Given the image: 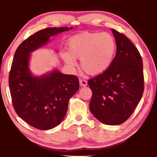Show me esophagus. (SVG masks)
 <instances>
[{"label": "esophagus", "mask_w": 157, "mask_h": 157, "mask_svg": "<svg viewBox=\"0 0 157 157\" xmlns=\"http://www.w3.org/2000/svg\"><path fill=\"white\" fill-rule=\"evenodd\" d=\"M79 84L82 86H86L87 85V81L83 79H79Z\"/></svg>", "instance_id": "34e87169"}]
</instances>
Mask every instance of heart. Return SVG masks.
Returning <instances> with one entry per match:
<instances>
[{"instance_id":"1","label":"heart","mask_w":157,"mask_h":157,"mask_svg":"<svg viewBox=\"0 0 157 157\" xmlns=\"http://www.w3.org/2000/svg\"><path fill=\"white\" fill-rule=\"evenodd\" d=\"M68 52L62 53L63 61L71 66L80 58L82 70L95 75L105 71L111 65L116 50L113 36L107 33H82L69 39Z\"/></svg>"}]
</instances>
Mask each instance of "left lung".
Masks as SVG:
<instances>
[{
  "mask_svg": "<svg viewBox=\"0 0 157 157\" xmlns=\"http://www.w3.org/2000/svg\"><path fill=\"white\" fill-rule=\"evenodd\" d=\"M111 30L116 53L107 70L88 80L92 91L89 109L101 123L117 125L131 116L141 99L144 75L139 50L124 34Z\"/></svg>",
  "mask_w": 157,
  "mask_h": 157,
  "instance_id": "obj_1",
  "label": "left lung"
}]
</instances>
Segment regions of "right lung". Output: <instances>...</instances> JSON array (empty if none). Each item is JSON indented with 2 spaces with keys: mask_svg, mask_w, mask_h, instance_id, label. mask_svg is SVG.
Here are the masks:
<instances>
[{
  "mask_svg": "<svg viewBox=\"0 0 157 157\" xmlns=\"http://www.w3.org/2000/svg\"><path fill=\"white\" fill-rule=\"evenodd\" d=\"M73 28H48L23 41L14 53L9 75L13 107L18 116L30 126L48 130L64 118L69 99L78 91V77L58 71L34 77L28 68L30 53L46 44L50 37Z\"/></svg>",
  "mask_w": 157,
  "mask_h": 157,
  "instance_id": "add662e5",
  "label": "right lung"
}]
</instances>
